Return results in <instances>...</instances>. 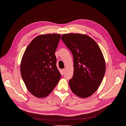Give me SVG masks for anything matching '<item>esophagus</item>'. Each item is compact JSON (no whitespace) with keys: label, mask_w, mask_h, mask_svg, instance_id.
I'll use <instances>...</instances> for the list:
<instances>
[{"label":"esophagus","mask_w":126,"mask_h":126,"mask_svg":"<svg viewBox=\"0 0 126 126\" xmlns=\"http://www.w3.org/2000/svg\"><path fill=\"white\" fill-rule=\"evenodd\" d=\"M62 74L64 75V74H65V69H62Z\"/></svg>","instance_id":"obj_1"}]
</instances>
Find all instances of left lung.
I'll return each mask as SVG.
<instances>
[{
    "instance_id": "1",
    "label": "left lung",
    "mask_w": 126,
    "mask_h": 126,
    "mask_svg": "<svg viewBox=\"0 0 126 126\" xmlns=\"http://www.w3.org/2000/svg\"><path fill=\"white\" fill-rule=\"evenodd\" d=\"M61 39L74 59V73L69 80L71 91L81 98L94 93L101 85L106 70L103 53L92 38L85 34H63Z\"/></svg>"
}]
</instances>
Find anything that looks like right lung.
I'll return each mask as SVG.
<instances>
[{"label": "right lung", "instance_id": "1", "mask_svg": "<svg viewBox=\"0 0 126 126\" xmlns=\"http://www.w3.org/2000/svg\"><path fill=\"white\" fill-rule=\"evenodd\" d=\"M60 38L58 34L38 36L30 42L22 56V79L28 90L37 98L49 95L61 78L55 55Z\"/></svg>", "mask_w": 126, "mask_h": 126}]
</instances>
